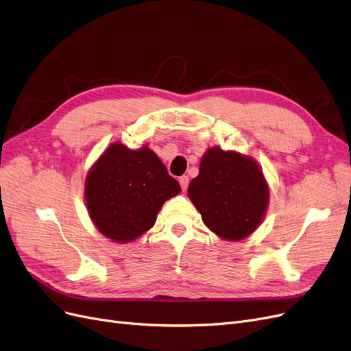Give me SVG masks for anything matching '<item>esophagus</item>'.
Segmentation results:
<instances>
[{"mask_svg": "<svg viewBox=\"0 0 351 351\" xmlns=\"http://www.w3.org/2000/svg\"><path fill=\"white\" fill-rule=\"evenodd\" d=\"M179 184H180V188H182V191L185 192L186 188H188V184H189V178H188L186 175L180 176V178H179Z\"/></svg>", "mask_w": 351, "mask_h": 351, "instance_id": "34e87169", "label": "esophagus"}]
</instances>
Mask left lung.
<instances>
[{"instance_id": "left-lung-1", "label": "left lung", "mask_w": 351, "mask_h": 351, "mask_svg": "<svg viewBox=\"0 0 351 351\" xmlns=\"http://www.w3.org/2000/svg\"><path fill=\"white\" fill-rule=\"evenodd\" d=\"M188 197L213 233L223 241L239 242L261 226L269 186L254 157L214 145L202 156Z\"/></svg>"}]
</instances>
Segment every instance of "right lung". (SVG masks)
I'll use <instances>...</instances> for the list:
<instances>
[{"label":"right lung","mask_w":351,"mask_h":351,"mask_svg":"<svg viewBox=\"0 0 351 351\" xmlns=\"http://www.w3.org/2000/svg\"><path fill=\"white\" fill-rule=\"evenodd\" d=\"M180 185L147 145L131 150L109 144L88 169L84 199L96 229L117 243H128L149 232L165 202Z\"/></svg>","instance_id":"obj_1"}]
</instances>
